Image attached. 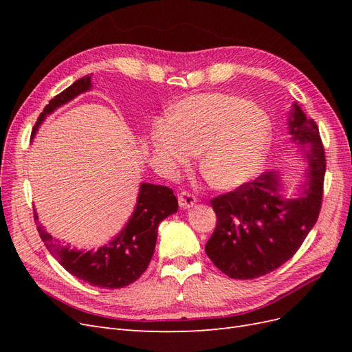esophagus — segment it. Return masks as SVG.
<instances>
[{
  "mask_svg": "<svg viewBox=\"0 0 352 352\" xmlns=\"http://www.w3.org/2000/svg\"><path fill=\"white\" fill-rule=\"evenodd\" d=\"M177 201H179V207L182 210H188L192 207L195 202H197V198L190 194V192H186V190H184V192H180L177 195Z\"/></svg>",
  "mask_w": 352,
  "mask_h": 352,
  "instance_id": "1",
  "label": "esophagus"
}]
</instances>
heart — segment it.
<instances>
[{
  "instance_id": "b5f03b06",
  "label": "heart",
  "mask_w": 352,
  "mask_h": 352,
  "mask_svg": "<svg viewBox=\"0 0 352 352\" xmlns=\"http://www.w3.org/2000/svg\"><path fill=\"white\" fill-rule=\"evenodd\" d=\"M272 142V124L251 101L233 94H199L179 101L168 119L151 127L162 162L185 164L199 155V170L216 189H235L258 172Z\"/></svg>"
}]
</instances>
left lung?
Instances as JSON below:
<instances>
[{
    "instance_id": "obj_1",
    "label": "left lung",
    "mask_w": 352,
    "mask_h": 352,
    "mask_svg": "<svg viewBox=\"0 0 352 352\" xmlns=\"http://www.w3.org/2000/svg\"><path fill=\"white\" fill-rule=\"evenodd\" d=\"M287 124L292 142L308 160L300 195L287 198L278 172H265L211 199L217 225L206 252L232 279H255L280 267L301 247L320 212L326 158L318 127L296 102Z\"/></svg>"
}]
</instances>
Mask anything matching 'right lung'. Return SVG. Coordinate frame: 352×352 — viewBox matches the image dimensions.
I'll use <instances>...</instances> for the list:
<instances>
[{
    "mask_svg": "<svg viewBox=\"0 0 352 352\" xmlns=\"http://www.w3.org/2000/svg\"><path fill=\"white\" fill-rule=\"evenodd\" d=\"M91 76L87 74L67 89L56 95L45 105L44 111L38 117V122L32 131L34 136L45 117L63 104L72 101L78 95L91 89ZM177 198L173 190L153 184H141L140 195L135 206V211L129 221L119 235L114 236L107 245L97 251H78L69 247H63L58 241L52 239L44 226L38 221L35 212V223L42 242L63 267L78 279L92 286L117 289L133 283L141 278L150 264L157 242L158 225L166 217L177 211Z\"/></svg>",
    "mask_w": 352,
    "mask_h": 352,
    "instance_id": "add662e5",
    "label": "right lung"
}]
</instances>
